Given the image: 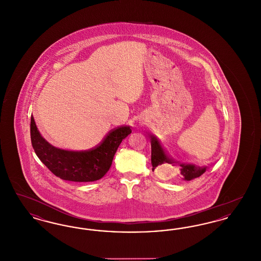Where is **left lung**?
<instances>
[{
  "mask_svg": "<svg viewBox=\"0 0 261 261\" xmlns=\"http://www.w3.org/2000/svg\"><path fill=\"white\" fill-rule=\"evenodd\" d=\"M150 137V145H151V165L152 171L155 168H162L163 164H172L176 163L172 159H170L164 151L160 141L156 137L149 135ZM179 168V175L182 179L190 181L195 178H198L200 175L205 172L206 167H199L195 164H184L181 163Z\"/></svg>",
  "mask_w": 261,
  "mask_h": 261,
  "instance_id": "8db88e82",
  "label": "left lung"
}]
</instances>
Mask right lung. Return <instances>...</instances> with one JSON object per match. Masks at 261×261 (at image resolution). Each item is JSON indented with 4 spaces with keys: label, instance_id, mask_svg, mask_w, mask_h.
<instances>
[{
    "label": "right lung",
    "instance_id": "obj_1",
    "mask_svg": "<svg viewBox=\"0 0 261 261\" xmlns=\"http://www.w3.org/2000/svg\"><path fill=\"white\" fill-rule=\"evenodd\" d=\"M131 132L130 126L117 127L94 149L76 151L51 146L41 136L33 116L30 123L31 143L39 160L51 173L72 182H93L102 178L111 168L122 140Z\"/></svg>",
    "mask_w": 261,
    "mask_h": 261
}]
</instances>
